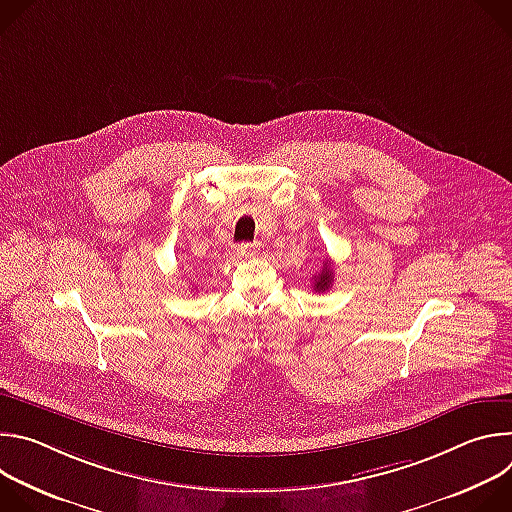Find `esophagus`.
I'll return each instance as SVG.
<instances>
[{
	"label": "esophagus",
	"mask_w": 512,
	"mask_h": 512,
	"mask_svg": "<svg viewBox=\"0 0 512 512\" xmlns=\"http://www.w3.org/2000/svg\"><path fill=\"white\" fill-rule=\"evenodd\" d=\"M237 255H239V259L255 257V255H257V245H253V243H241L239 249H237Z\"/></svg>",
	"instance_id": "1"
}]
</instances>
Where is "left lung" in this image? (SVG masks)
<instances>
[{"label":"left lung","instance_id":"1","mask_svg":"<svg viewBox=\"0 0 512 512\" xmlns=\"http://www.w3.org/2000/svg\"><path fill=\"white\" fill-rule=\"evenodd\" d=\"M312 279H314V289L316 291H328L330 289V285H332V281H334V271H332V265L328 263V259L324 261V267H322V271L320 273H316V275H312Z\"/></svg>","mask_w":512,"mask_h":512}]
</instances>
